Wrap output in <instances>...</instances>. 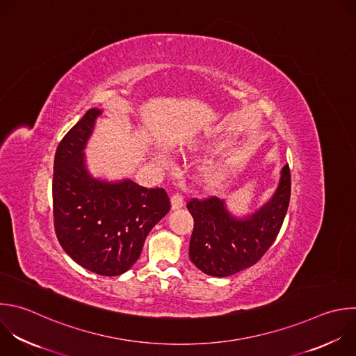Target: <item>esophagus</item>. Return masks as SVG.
<instances>
[{
	"instance_id": "obj_1",
	"label": "esophagus",
	"mask_w": 356,
	"mask_h": 356,
	"mask_svg": "<svg viewBox=\"0 0 356 356\" xmlns=\"http://www.w3.org/2000/svg\"><path fill=\"white\" fill-rule=\"evenodd\" d=\"M170 204H172V209H179L184 205V201H183V197L180 194H175L172 198H170Z\"/></svg>"
}]
</instances>
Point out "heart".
Wrapping results in <instances>:
<instances>
[{"label": "heart", "instance_id": "1", "mask_svg": "<svg viewBox=\"0 0 356 356\" xmlns=\"http://www.w3.org/2000/svg\"><path fill=\"white\" fill-rule=\"evenodd\" d=\"M152 159H154V162H156L159 165H162L165 162L163 156L159 154H154ZM229 165H230L229 161H226L225 158H211L208 161H204L202 163H200L195 168L194 179L197 183L204 184V186L215 184L226 173V170L229 169Z\"/></svg>", "mask_w": 356, "mask_h": 356}]
</instances>
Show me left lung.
Wrapping results in <instances>:
<instances>
[{
  "label": "left lung",
  "mask_w": 356,
  "mask_h": 356,
  "mask_svg": "<svg viewBox=\"0 0 356 356\" xmlns=\"http://www.w3.org/2000/svg\"><path fill=\"white\" fill-rule=\"evenodd\" d=\"M291 198L288 165L273 197L254 212L233 215L218 197L191 200L187 204L194 219L188 256L191 263L212 277H229L256 264L274 243L285 219Z\"/></svg>",
  "instance_id": "obj_1"
}]
</instances>
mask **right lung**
Instances as JSON below:
<instances>
[{
	"label": "right lung",
	"instance_id": "right-lung-1",
	"mask_svg": "<svg viewBox=\"0 0 356 356\" xmlns=\"http://www.w3.org/2000/svg\"><path fill=\"white\" fill-rule=\"evenodd\" d=\"M102 111L88 110L57 147L53 213L64 252L81 267L114 277L138 260L170 201L163 188H145L130 179L108 181L89 172L85 148Z\"/></svg>",
	"mask_w": 356,
	"mask_h": 356
}]
</instances>
